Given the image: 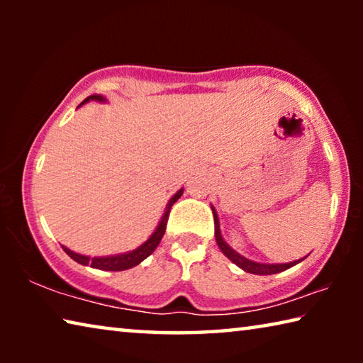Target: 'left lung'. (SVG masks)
Segmentation results:
<instances>
[{"instance_id":"1","label":"left lung","mask_w":363,"mask_h":363,"mask_svg":"<svg viewBox=\"0 0 363 363\" xmlns=\"http://www.w3.org/2000/svg\"><path fill=\"white\" fill-rule=\"evenodd\" d=\"M213 216H214V237H216V243L218 247L220 248V251L229 257V259L237 264L238 267L243 269L245 272H250V274H256V275H270V274H279L281 270H286L293 267L294 264L301 262L303 259H298V261H293V262H286V264H261V262H256V261H251L247 259V257H243L240 253H237L235 250H232L229 245L224 242L223 235H220V229H219V218L216 211H214L213 208Z\"/></svg>"}]
</instances>
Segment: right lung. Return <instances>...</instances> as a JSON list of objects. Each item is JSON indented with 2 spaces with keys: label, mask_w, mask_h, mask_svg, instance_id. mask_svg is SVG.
<instances>
[{
  "label": "right lung",
  "mask_w": 363,
  "mask_h": 363,
  "mask_svg": "<svg viewBox=\"0 0 363 363\" xmlns=\"http://www.w3.org/2000/svg\"><path fill=\"white\" fill-rule=\"evenodd\" d=\"M89 101H99V102H106V97H102L101 94H93L89 97H86V99L79 104V106H83V104L89 102ZM184 194V189L177 190V192L173 195V199L168 201L167 205V211H164L162 220H160L158 227L155 229V232L152 233L149 237V240L144 242L140 245L139 248L133 250V251H128V253H121V255H113V256H102V257H89V256H83V255H78L75 251L69 250L67 247H62L64 251L67 255H69L73 261H77L79 264H83V266H91L94 269H101V270H126V269H131L134 266H138V264L143 262L147 256H150L155 248L158 247V243L162 242V238L164 235V230H167V223H168V216H169V210L171 206H173L177 199H181V195Z\"/></svg>",
  "instance_id": "add662e5"
}]
</instances>
